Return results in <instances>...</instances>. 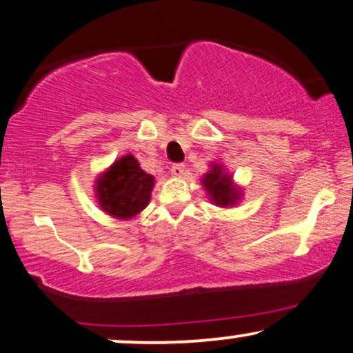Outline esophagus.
Segmentation results:
<instances>
[{
    "mask_svg": "<svg viewBox=\"0 0 353 353\" xmlns=\"http://www.w3.org/2000/svg\"><path fill=\"white\" fill-rule=\"evenodd\" d=\"M185 165H183V163H175V165H172V168H170V173H172V176H175V178H181L183 175H185Z\"/></svg>",
    "mask_w": 353,
    "mask_h": 353,
    "instance_id": "34e87169",
    "label": "esophagus"
}]
</instances>
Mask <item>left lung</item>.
I'll list each match as a JSON object with an SVG mask.
<instances>
[{
  "mask_svg": "<svg viewBox=\"0 0 353 353\" xmlns=\"http://www.w3.org/2000/svg\"><path fill=\"white\" fill-rule=\"evenodd\" d=\"M210 170L201 178V185L204 188L209 201L221 209L238 205L243 199V188L233 181V175L225 170L223 163H210Z\"/></svg>",
  "mask_w": 353,
  "mask_h": 353,
  "instance_id": "obj_1",
  "label": "left lung"
}]
</instances>
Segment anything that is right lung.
I'll list each match as a JSON object with an SVG mask.
<instances>
[{"mask_svg":"<svg viewBox=\"0 0 353 353\" xmlns=\"http://www.w3.org/2000/svg\"><path fill=\"white\" fill-rule=\"evenodd\" d=\"M156 178L139 167L132 154L117 159L94 181L101 210L119 220H132L146 209Z\"/></svg>","mask_w":353,"mask_h":353,"instance_id":"right-lung-1","label":"right lung"}]
</instances>
